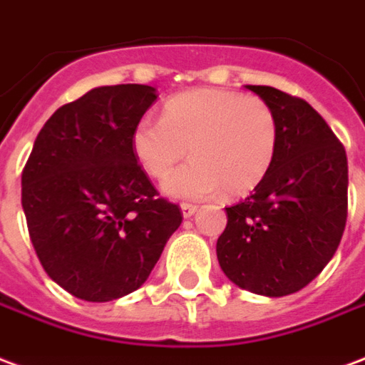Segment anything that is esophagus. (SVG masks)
Instances as JSON below:
<instances>
[{
    "label": "esophagus",
    "instance_id": "1",
    "mask_svg": "<svg viewBox=\"0 0 365 365\" xmlns=\"http://www.w3.org/2000/svg\"><path fill=\"white\" fill-rule=\"evenodd\" d=\"M180 210H182V215H185V217H190V215H194V212L198 210V206L188 204V202H182V204H180Z\"/></svg>",
    "mask_w": 365,
    "mask_h": 365
}]
</instances>
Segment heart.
<instances>
[{
	"label": "heart",
	"instance_id": "1",
	"mask_svg": "<svg viewBox=\"0 0 365 365\" xmlns=\"http://www.w3.org/2000/svg\"><path fill=\"white\" fill-rule=\"evenodd\" d=\"M280 145V122L264 98L225 89H192L167 98L161 118L145 114L132 130V153L175 198L243 196L267 179Z\"/></svg>",
	"mask_w": 365,
	"mask_h": 365
}]
</instances>
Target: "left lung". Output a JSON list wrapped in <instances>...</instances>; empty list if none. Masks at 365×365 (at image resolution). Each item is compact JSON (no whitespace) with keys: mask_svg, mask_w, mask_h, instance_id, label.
<instances>
[{"mask_svg":"<svg viewBox=\"0 0 365 365\" xmlns=\"http://www.w3.org/2000/svg\"><path fill=\"white\" fill-rule=\"evenodd\" d=\"M272 106L280 145L267 179L233 204L215 251L223 274L252 294L282 297L315 280L346 227L344 145L313 106L268 85H247Z\"/></svg>","mask_w":365,"mask_h":365,"instance_id":"left-lung-1","label":"left lung"}]
</instances>
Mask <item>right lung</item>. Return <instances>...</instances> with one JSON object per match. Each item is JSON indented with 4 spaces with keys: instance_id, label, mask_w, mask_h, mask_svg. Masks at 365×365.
Returning a JSON list of instances; mask_svg holds the SVG:
<instances>
[{
    "instance_id": "obj_1",
    "label": "right lung",
    "mask_w": 365,
    "mask_h": 365,
    "mask_svg": "<svg viewBox=\"0 0 365 365\" xmlns=\"http://www.w3.org/2000/svg\"><path fill=\"white\" fill-rule=\"evenodd\" d=\"M155 98L150 85H106L60 106L21 175L42 268L85 302L140 288L182 222L132 153V130Z\"/></svg>"
}]
</instances>
